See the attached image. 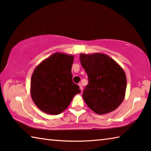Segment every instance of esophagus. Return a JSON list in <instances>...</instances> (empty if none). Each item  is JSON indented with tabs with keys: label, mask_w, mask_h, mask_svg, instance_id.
<instances>
[{
	"label": "esophagus",
	"mask_w": 151,
	"mask_h": 151,
	"mask_svg": "<svg viewBox=\"0 0 151 151\" xmlns=\"http://www.w3.org/2000/svg\"><path fill=\"white\" fill-rule=\"evenodd\" d=\"M78 86H79L81 90L82 91V90H83V86H82V84H81V83H78Z\"/></svg>",
	"instance_id": "34e87169"
}]
</instances>
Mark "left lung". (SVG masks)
<instances>
[{"label":"left lung","instance_id":"1","mask_svg":"<svg viewBox=\"0 0 151 151\" xmlns=\"http://www.w3.org/2000/svg\"><path fill=\"white\" fill-rule=\"evenodd\" d=\"M88 83L83 92L88 107L97 114L118 108L125 96L126 77L123 69L106 54L80 55Z\"/></svg>","mask_w":151,"mask_h":151}]
</instances>
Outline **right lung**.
<instances>
[{"label": "right lung", "mask_w": 151, "mask_h": 151, "mask_svg": "<svg viewBox=\"0 0 151 151\" xmlns=\"http://www.w3.org/2000/svg\"><path fill=\"white\" fill-rule=\"evenodd\" d=\"M73 56L55 53L40 63L31 80V95L42 111L57 115L69 106L79 86L73 83L71 73Z\"/></svg>", "instance_id": "1"}]
</instances>
